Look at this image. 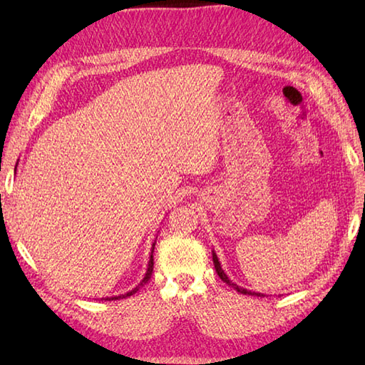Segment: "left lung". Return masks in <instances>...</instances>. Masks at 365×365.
<instances>
[{"label":"left lung","mask_w":365,"mask_h":365,"mask_svg":"<svg viewBox=\"0 0 365 365\" xmlns=\"http://www.w3.org/2000/svg\"><path fill=\"white\" fill-rule=\"evenodd\" d=\"M213 263H215V269H216V273H218V276L222 279L224 282H226V284H229V285L234 287V289H235L237 292H240V293H245V294H257V297H260V293H252V292H247V290L242 289V287H238L237 284L232 282L230 279L226 276V273H224V271H222V268H221V265H220V262H218V257H216V254H215V252H213Z\"/></svg>","instance_id":"1"}]
</instances>
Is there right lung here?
<instances>
[{"label": "right lung", "mask_w": 365, "mask_h": 365, "mask_svg": "<svg viewBox=\"0 0 365 365\" xmlns=\"http://www.w3.org/2000/svg\"><path fill=\"white\" fill-rule=\"evenodd\" d=\"M153 247H155V243H153ZM153 247H152V252H153ZM152 273H153V254L150 255V260H149V268H147V273H145V276H144V279L141 281V284H139L136 289H133L131 292H128L127 294H120V297H113V298H106V299H120V298H127V297H131V294L133 293H136L138 290H139V287H143L147 281H149V279L152 277Z\"/></svg>", "instance_id": "obj_1"}]
</instances>
